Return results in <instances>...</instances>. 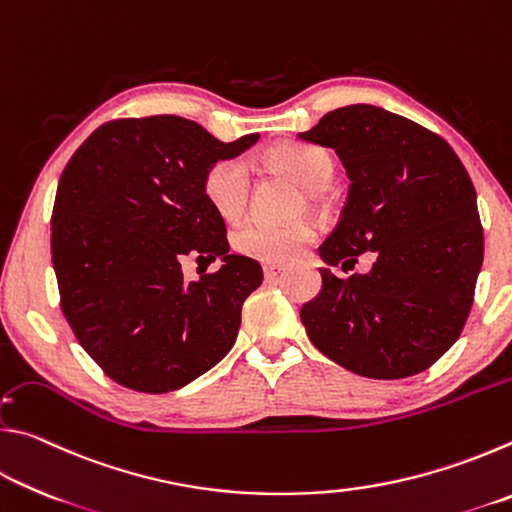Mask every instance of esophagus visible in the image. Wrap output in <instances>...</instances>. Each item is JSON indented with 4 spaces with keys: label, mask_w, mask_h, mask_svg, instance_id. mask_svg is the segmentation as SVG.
Listing matches in <instances>:
<instances>
[{
    "label": "esophagus",
    "mask_w": 512,
    "mask_h": 512,
    "mask_svg": "<svg viewBox=\"0 0 512 512\" xmlns=\"http://www.w3.org/2000/svg\"><path fill=\"white\" fill-rule=\"evenodd\" d=\"M284 268H287V266H284L282 262H271V264H264V275H266V277H275V275H280V273L284 271Z\"/></svg>",
    "instance_id": "1"
}]
</instances>
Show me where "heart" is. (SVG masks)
I'll list each match as a JSON object with an SVG mask.
<instances>
[{
  "mask_svg": "<svg viewBox=\"0 0 512 512\" xmlns=\"http://www.w3.org/2000/svg\"><path fill=\"white\" fill-rule=\"evenodd\" d=\"M266 162L305 187L309 201H316V192L332 180L334 173L332 155L318 146L298 142L273 146L266 153ZM203 194L223 219H239L250 198V178L244 162L223 158L210 164L203 176ZM314 235L316 228L309 219H293L287 223L248 219L232 232V248L239 255L259 259V262H287L300 255Z\"/></svg>",
  "mask_w": 512,
  "mask_h": 512,
  "instance_id": "1",
  "label": "heart"
}]
</instances>
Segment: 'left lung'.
Masks as SVG:
<instances>
[{"mask_svg":"<svg viewBox=\"0 0 512 512\" xmlns=\"http://www.w3.org/2000/svg\"><path fill=\"white\" fill-rule=\"evenodd\" d=\"M298 137L334 149L350 178L341 221L318 248L323 262L376 253L371 271L348 281L320 268L323 289L300 309L307 336L354 375H418L461 336L483 264L463 162L440 135L368 103L327 112Z\"/></svg>","mask_w":512,"mask_h":512,"instance_id":"1","label":"left lung"}]
</instances>
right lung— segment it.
<instances>
[{"label": "right lung", "instance_id": "right-lung-1", "mask_svg": "<svg viewBox=\"0 0 512 512\" xmlns=\"http://www.w3.org/2000/svg\"><path fill=\"white\" fill-rule=\"evenodd\" d=\"M257 140L253 133L225 144L176 115L115 119L67 162L51 214L60 309L117 384L176 391L235 345L262 266L230 255L203 176ZM187 254L221 256L222 268L185 283L179 262Z\"/></svg>", "mask_w": 512, "mask_h": 512}]
</instances>
